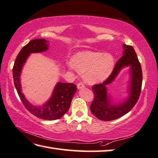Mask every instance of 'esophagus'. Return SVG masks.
<instances>
[{"label": "esophagus", "instance_id": "1", "mask_svg": "<svg viewBox=\"0 0 158 158\" xmlns=\"http://www.w3.org/2000/svg\"><path fill=\"white\" fill-rule=\"evenodd\" d=\"M85 87L84 84H83V83H79L78 84H77V88L79 89V90H80V89H82L84 88Z\"/></svg>", "mask_w": 158, "mask_h": 158}]
</instances>
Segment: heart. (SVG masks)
Segmentation results:
<instances>
[{
	"mask_svg": "<svg viewBox=\"0 0 158 158\" xmlns=\"http://www.w3.org/2000/svg\"><path fill=\"white\" fill-rule=\"evenodd\" d=\"M69 68L84 73L88 84L104 81L111 74L114 66V59L111 54L90 50L79 51L72 57Z\"/></svg>",
	"mask_w": 158,
	"mask_h": 158,
	"instance_id": "1",
	"label": "heart"
}]
</instances>
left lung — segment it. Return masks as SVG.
<instances>
[{"instance_id": "8db88e82", "label": "left lung", "mask_w": 158, "mask_h": 158, "mask_svg": "<svg viewBox=\"0 0 158 158\" xmlns=\"http://www.w3.org/2000/svg\"><path fill=\"white\" fill-rule=\"evenodd\" d=\"M124 52L108 78L102 84L94 85L92 89L94 94L90 110L97 118L103 121H111L128 113L138 101L142 83V68L133 48L123 45ZM129 67L130 80L128 87L129 96L124 101L115 104L107 93V85L111 83L123 68Z\"/></svg>"}]
</instances>
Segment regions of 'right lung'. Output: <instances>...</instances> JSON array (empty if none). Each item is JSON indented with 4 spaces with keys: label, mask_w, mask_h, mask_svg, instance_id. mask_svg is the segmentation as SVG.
Here are the masks:
<instances>
[{
    "label": "right lung",
    "mask_w": 158,
    "mask_h": 158,
    "mask_svg": "<svg viewBox=\"0 0 158 158\" xmlns=\"http://www.w3.org/2000/svg\"><path fill=\"white\" fill-rule=\"evenodd\" d=\"M49 43L44 39L31 40L22 48L17 55L13 67V78L17 93L27 110L34 116L42 119L55 120L61 118L70 106L77 85L69 83L58 82L54 87L50 98L41 106H36L28 101L22 93L21 74L28 56L31 53L43 52L48 50Z\"/></svg>",
    "instance_id": "1"
}]
</instances>
